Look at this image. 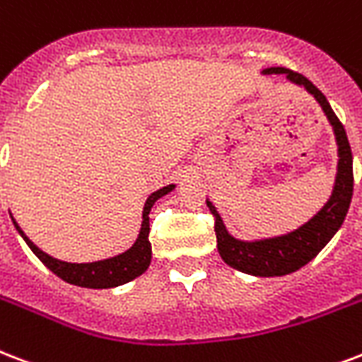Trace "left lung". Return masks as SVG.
<instances>
[{"instance_id":"obj_1","label":"left lung","mask_w":362,"mask_h":362,"mask_svg":"<svg viewBox=\"0 0 362 362\" xmlns=\"http://www.w3.org/2000/svg\"><path fill=\"white\" fill-rule=\"evenodd\" d=\"M262 74H267V76L269 74H285L288 81L296 83L310 95H313V98L319 102V106L322 107V112L334 129L336 142H338V157H340L334 189H332V195L327 201V205L322 206L310 222H305L298 230L291 231L286 235L262 239V241H239L228 233L214 205L211 201H206V206L214 214L218 252L222 256V260L233 269H239V272L248 273V275L281 277V275L296 272V269L305 266L308 262L313 260L325 248V245L334 237L336 231L340 230V226L344 224L353 195V156L346 129L332 112L327 96L322 95L308 77H303L302 74H296V71L286 70V68H266Z\"/></svg>"}]
</instances>
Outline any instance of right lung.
<instances>
[{"label":"right lung","instance_id":"right-lung-1","mask_svg":"<svg viewBox=\"0 0 362 362\" xmlns=\"http://www.w3.org/2000/svg\"><path fill=\"white\" fill-rule=\"evenodd\" d=\"M175 189V184L161 187L153 192L146 199L144 212H142V228L138 233L136 243L132 245L129 250H125L123 255H117L114 258H107V260H98V262H89V264H70V262H62L52 258L47 252H43L41 248H37L34 243L30 241L26 233L21 230V226L16 224L15 218H13V224L22 235V239L26 241V245L32 248L37 258L51 269L54 275H59L60 279L70 283V285L85 286V288H112V286L125 285L129 281L136 279L138 275L148 269L151 262V243H150V211L153 203L159 197L167 195L169 192Z\"/></svg>","mask_w":362,"mask_h":362}]
</instances>
